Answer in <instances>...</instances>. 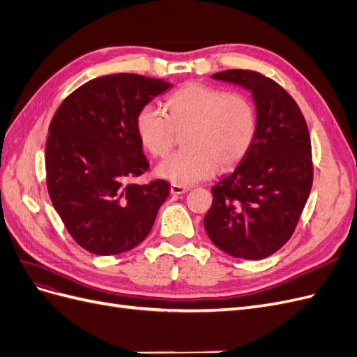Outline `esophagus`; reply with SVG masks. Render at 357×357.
Returning a JSON list of instances; mask_svg holds the SVG:
<instances>
[{"label":"esophagus","instance_id":"34e87169","mask_svg":"<svg viewBox=\"0 0 357 357\" xmlns=\"http://www.w3.org/2000/svg\"><path fill=\"white\" fill-rule=\"evenodd\" d=\"M189 192V188L181 185H171V193L172 195H181V193Z\"/></svg>","mask_w":357,"mask_h":357}]
</instances>
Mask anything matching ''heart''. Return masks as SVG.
<instances>
[{
  "label": "heart",
  "mask_w": 357,
  "mask_h": 357,
  "mask_svg": "<svg viewBox=\"0 0 357 357\" xmlns=\"http://www.w3.org/2000/svg\"><path fill=\"white\" fill-rule=\"evenodd\" d=\"M257 128L252 101L241 93L202 83L181 86L167 100V112L143 105L135 117L139 143L155 158H164L183 132L186 149L168 156L158 176L174 185L189 186L207 180L220 168L240 162L250 149Z\"/></svg>",
  "instance_id": "b5f03b06"
}]
</instances>
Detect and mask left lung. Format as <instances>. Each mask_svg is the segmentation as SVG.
Returning a JSON list of instances; mask_svg holds the SVG:
<instances>
[{
	"label": "left lung",
	"mask_w": 357,
	"mask_h": 357,
	"mask_svg": "<svg viewBox=\"0 0 357 357\" xmlns=\"http://www.w3.org/2000/svg\"><path fill=\"white\" fill-rule=\"evenodd\" d=\"M211 77L252 92L257 128L238 167L211 188L213 204L204 226L225 253L257 261L289 241L310 197L308 126L295 100L266 75L226 70Z\"/></svg>",
	"instance_id": "obj_1"
}]
</instances>
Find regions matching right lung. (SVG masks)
I'll return each mask as SVG.
<instances>
[{"label":"right lung","instance_id":"1","mask_svg":"<svg viewBox=\"0 0 357 357\" xmlns=\"http://www.w3.org/2000/svg\"><path fill=\"white\" fill-rule=\"evenodd\" d=\"M171 86L139 74L102 75L70 93L53 116L46 143L49 197L84 250L123 253L152 229L169 183L132 181L149 169L135 117Z\"/></svg>","mask_w":357,"mask_h":357}]
</instances>
